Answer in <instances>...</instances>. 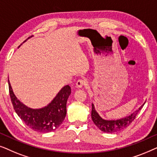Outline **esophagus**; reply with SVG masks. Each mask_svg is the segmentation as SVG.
<instances>
[{
  "label": "esophagus",
  "mask_w": 157,
  "mask_h": 157,
  "mask_svg": "<svg viewBox=\"0 0 157 157\" xmlns=\"http://www.w3.org/2000/svg\"><path fill=\"white\" fill-rule=\"evenodd\" d=\"M87 81L86 79H79V80L77 81L76 86L77 88H81L83 86L87 85Z\"/></svg>",
  "instance_id": "1"
}]
</instances>
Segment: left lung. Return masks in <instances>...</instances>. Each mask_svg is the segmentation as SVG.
Wrapping results in <instances>:
<instances>
[{
	"label": "left lung",
	"mask_w": 157,
	"mask_h": 157,
	"mask_svg": "<svg viewBox=\"0 0 157 157\" xmlns=\"http://www.w3.org/2000/svg\"><path fill=\"white\" fill-rule=\"evenodd\" d=\"M143 105L139 107L138 110L134 111L132 114L125 118L117 120H105L103 119L101 117L98 115L94 108V105L92 104V110H91V119L93 120L95 125L99 128L101 131L106 133H114L119 131L123 130L128 126L131 123L134 121L136 118L137 113L142 108Z\"/></svg>",
	"instance_id": "obj_1"
}]
</instances>
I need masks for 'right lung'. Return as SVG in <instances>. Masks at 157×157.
Wrapping results in <instances>:
<instances>
[{
  "instance_id": "obj_1",
  "label": "right lung",
  "mask_w": 157,
  "mask_h": 157,
  "mask_svg": "<svg viewBox=\"0 0 157 157\" xmlns=\"http://www.w3.org/2000/svg\"><path fill=\"white\" fill-rule=\"evenodd\" d=\"M8 81L10 97L14 110L29 127L36 132L48 133L56 130L61 125L66 115V103L71 90L69 86L66 85L62 88L52 101L46 106L33 109L29 108L16 98L9 80Z\"/></svg>"
}]
</instances>
